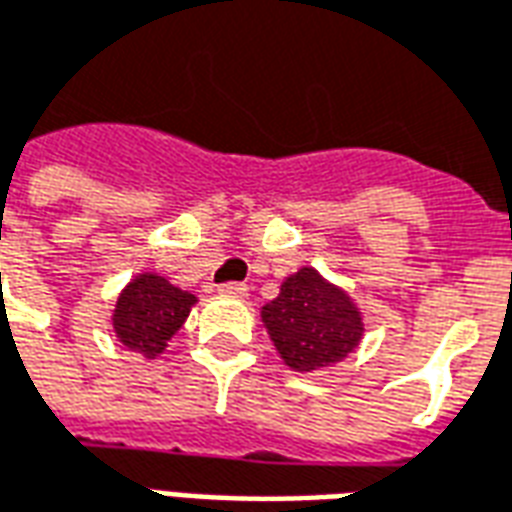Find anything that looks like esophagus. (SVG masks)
Instances as JSON below:
<instances>
[{"label":"esophagus","instance_id":"esophagus-1","mask_svg":"<svg viewBox=\"0 0 512 512\" xmlns=\"http://www.w3.org/2000/svg\"><path fill=\"white\" fill-rule=\"evenodd\" d=\"M219 296H224V299H246L249 288L244 282H227V285H219Z\"/></svg>","mask_w":512,"mask_h":512}]
</instances>
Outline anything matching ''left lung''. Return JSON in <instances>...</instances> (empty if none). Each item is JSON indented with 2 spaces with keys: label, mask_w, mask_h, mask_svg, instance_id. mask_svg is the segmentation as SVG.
Here are the masks:
<instances>
[{
  "label": "left lung",
  "mask_w": 512,
  "mask_h": 512,
  "mask_svg": "<svg viewBox=\"0 0 512 512\" xmlns=\"http://www.w3.org/2000/svg\"><path fill=\"white\" fill-rule=\"evenodd\" d=\"M271 343L296 373H315L354 354L365 323L348 290L312 266L299 268L279 285V296L260 310Z\"/></svg>",
  "instance_id": "1"
}]
</instances>
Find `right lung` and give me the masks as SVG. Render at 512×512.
I'll use <instances>...</instances> for the list:
<instances>
[{"label":"right lung","mask_w":512,"mask_h":512,"mask_svg":"<svg viewBox=\"0 0 512 512\" xmlns=\"http://www.w3.org/2000/svg\"><path fill=\"white\" fill-rule=\"evenodd\" d=\"M197 296L172 285L167 277L142 271L117 296L112 329L128 351L156 359L189 318Z\"/></svg>","instance_id":"right-lung-1"}]
</instances>
